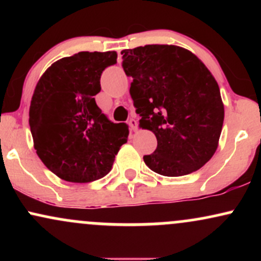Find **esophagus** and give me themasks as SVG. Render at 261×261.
<instances>
[{
    "mask_svg": "<svg viewBox=\"0 0 261 261\" xmlns=\"http://www.w3.org/2000/svg\"><path fill=\"white\" fill-rule=\"evenodd\" d=\"M128 126H130L131 130H136L137 128V120H135L134 118H131L130 120H128Z\"/></svg>",
    "mask_w": 261,
    "mask_h": 261,
    "instance_id": "obj_1",
    "label": "esophagus"
}]
</instances>
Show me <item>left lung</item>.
Masks as SVG:
<instances>
[{"mask_svg":"<svg viewBox=\"0 0 261 261\" xmlns=\"http://www.w3.org/2000/svg\"><path fill=\"white\" fill-rule=\"evenodd\" d=\"M122 68L133 77L130 94L140 127L157 137L146 166L166 176L200 169L216 152L224 108L220 87L201 60L175 45L122 50Z\"/></svg>","mask_w":261,"mask_h":261,"instance_id":"left-lung-1","label":"left lung"}]
</instances>
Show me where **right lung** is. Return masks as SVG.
<instances>
[{
	"mask_svg": "<svg viewBox=\"0 0 261 261\" xmlns=\"http://www.w3.org/2000/svg\"><path fill=\"white\" fill-rule=\"evenodd\" d=\"M116 58L115 51H81L60 59L35 87L29 109L34 148L46 168L66 181L106 176L127 142V125L110 121L94 99L101 73Z\"/></svg>",
	"mask_w": 261,
	"mask_h": 261,
	"instance_id": "obj_1",
	"label": "right lung"
}]
</instances>
